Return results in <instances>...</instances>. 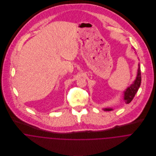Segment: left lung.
<instances>
[{
  "label": "left lung",
  "instance_id": "8db88e82",
  "mask_svg": "<svg viewBox=\"0 0 156 156\" xmlns=\"http://www.w3.org/2000/svg\"><path fill=\"white\" fill-rule=\"evenodd\" d=\"M141 83V73L140 65L138 64V69L137 73V76L134 81L133 83L126 90L124 91V101L126 104L130 103L133 99L136 92H137ZM105 111H113L112 108H105L103 109Z\"/></svg>",
  "mask_w": 156,
  "mask_h": 156
}]
</instances>
